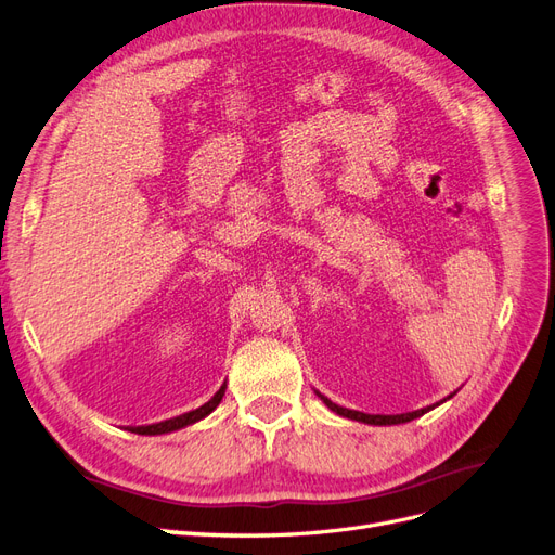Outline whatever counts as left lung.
Instances as JSON below:
<instances>
[{
	"mask_svg": "<svg viewBox=\"0 0 555 555\" xmlns=\"http://www.w3.org/2000/svg\"><path fill=\"white\" fill-rule=\"evenodd\" d=\"M317 392V390H314ZM319 397H321V401L323 404H326L333 413H337V415H341V417H349V420H356V423H365V425H378V427H384V425H401V423H411V420H415V417H420V415H425L427 411H431L434 406H438V404H443L446 399H450V397H446V399H441L438 401V404H434V406H427V409H420V411H411V413H399V415H370V413H360V411H351V409H344V406H337V404H333V401L328 399V397H323L321 392H317Z\"/></svg>",
	"mask_w": 555,
	"mask_h": 555,
	"instance_id": "8db88e82",
	"label": "left lung"
}]
</instances>
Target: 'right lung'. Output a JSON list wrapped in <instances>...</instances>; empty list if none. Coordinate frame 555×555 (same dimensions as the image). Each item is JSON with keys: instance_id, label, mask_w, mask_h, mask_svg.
<instances>
[{"instance_id": "add662e5", "label": "right lung", "mask_w": 555, "mask_h": 555, "mask_svg": "<svg viewBox=\"0 0 555 555\" xmlns=\"http://www.w3.org/2000/svg\"><path fill=\"white\" fill-rule=\"evenodd\" d=\"M224 390H227V384L220 386V390L206 401L204 406L195 409V411H188L183 415H177V417H169V420H163V423H156V425H142V427H128V431L132 434H142V436H158V434H169V431H177V429H183L188 425H195L199 423L202 417H206L208 413H214L216 406L222 401L224 397Z\"/></svg>"}]
</instances>
